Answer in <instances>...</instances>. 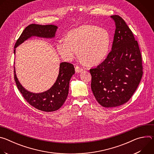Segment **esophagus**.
Returning <instances> with one entry per match:
<instances>
[{
  "instance_id": "esophagus-1",
  "label": "esophagus",
  "mask_w": 154,
  "mask_h": 154,
  "mask_svg": "<svg viewBox=\"0 0 154 154\" xmlns=\"http://www.w3.org/2000/svg\"><path fill=\"white\" fill-rule=\"evenodd\" d=\"M75 72L77 73H79V72H81L83 71V69L80 68V67H79V66H77L75 68Z\"/></svg>"
}]
</instances>
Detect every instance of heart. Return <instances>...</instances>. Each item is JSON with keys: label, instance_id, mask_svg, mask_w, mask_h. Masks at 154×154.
<instances>
[{"label": "heart", "instance_id": "heart-1", "mask_svg": "<svg viewBox=\"0 0 154 154\" xmlns=\"http://www.w3.org/2000/svg\"><path fill=\"white\" fill-rule=\"evenodd\" d=\"M109 36L104 29L83 25L69 31L65 39H60L56 49L60 55L71 60L79 54L90 65L100 63L106 57L109 47Z\"/></svg>", "mask_w": 154, "mask_h": 154}]
</instances>
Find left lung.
<instances>
[{
	"instance_id": "obj_1",
	"label": "left lung",
	"mask_w": 154,
	"mask_h": 154,
	"mask_svg": "<svg viewBox=\"0 0 154 154\" xmlns=\"http://www.w3.org/2000/svg\"><path fill=\"white\" fill-rule=\"evenodd\" d=\"M110 17L116 27L112 51L101 64L90 70L93 94L98 103L106 108L126 103L143 75L138 42L122 17L118 15Z\"/></svg>"
}]
</instances>
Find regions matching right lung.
I'll list each match as a JSON object with an SVG mask.
<instances>
[{
	"instance_id": "1",
	"label": "right lung",
	"mask_w": 154,
	"mask_h": 154,
	"mask_svg": "<svg viewBox=\"0 0 154 154\" xmlns=\"http://www.w3.org/2000/svg\"><path fill=\"white\" fill-rule=\"evenodd\" d=\"M57 29L58 27L55 25H29L24 29L15 44L14 55L16 48L28 39L34 36L53 39L55 36ZM14 69L16 85L24 99L39 110L46 112L56 111L63 105L68 95L71 78L75 74L73 64L62 62L60 64L58 77L51 88L46 91L35 93L28 91L20 84L16 74L15 66H14Z\"/></svg>"
}]
</instances>
